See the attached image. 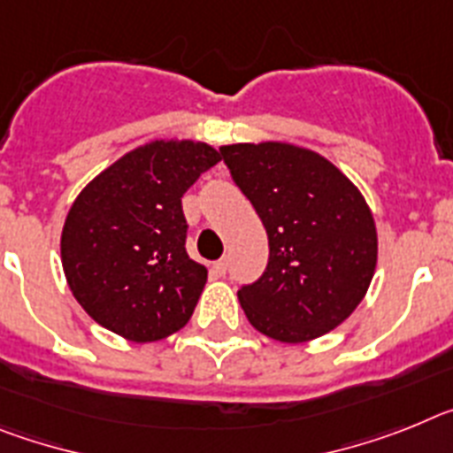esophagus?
Instances as JSON below:
<instances>
[{
  "instance_id": "1",
  "label": "esophagus",
  "mask_w": 453,
  "mask_h": 453,
  "mask_svg": "<svg viewBox=\"0 0 453 453\" xmlns=\"http://www.w3.org/2000/svg\"><path fill=\"white\" fill-rule=\"evenodd\" d=\"M226 271H227V259H219V262H214L216 275H226Z\"/></svg>"
}]
</instances>
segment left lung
<instances>
[{"label":"left lung","mask_w":453,"mask_h":453,"mask_svg":"<svg viewBox=\"0 0 453 453\" xmlns=\"http://www.w3.org/2000/svg\"><path fill=\"white\" fill-rule=\"evenodd\" d=\"M269 237V265L239 289L250 326L285 344L326 335L372 285L379 234L360 188L319 152L285 141L221 145Z\"/></svg>","instance_id":"1"}]
</instances>
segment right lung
I'll use <instances>...</instances> for the list:
<instances>
[{"label":"right lung","instance_id":"obj_1","mask_svg":"<svg viewBox=\"0 0 453 453\" xmlns=\"http://www.w3.org/2000/svg\"><path fill=\"white\" fill-rule=\"evenodd\" d=\"M219 161L203 141H148L97 173L70 204L63 273L102 328L145 344L191 319L207 269L184 249L182 196Z\"/></svg>","mask_w":453,"mask_h":453}]
</instances>
